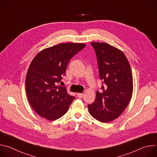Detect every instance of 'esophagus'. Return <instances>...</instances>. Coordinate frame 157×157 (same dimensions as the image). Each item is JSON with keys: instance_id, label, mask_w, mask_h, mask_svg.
I'll list each match as a JSON object with an SVG mask.
<instances>
[{"instance_id": "34e87169", "label": "esophagus", "mask_w": 157, "mask_h": 157, "mask_svg": "<svg viewBox=\"0 0 157 157\" xmlns=\"http://www.w3.org/2000/svg\"><path fill=\"white\" fill-rule=\"evenodd\" d=\"M77 96L79 98H82L83 97V94H82V93H78L77 94Z\"/></svg>"}]
</instances>
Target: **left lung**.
Returning a JSON list of instances; mask_svg holds the SVG:
<instances>
[{
	"label": "left lung",
	"instance_id": "1",
	"mask_svg": "<svg viewBox=\"0 0 157 157\" xmlns=\"http://www.w3.org/2000/svg\"><path fill=\"white\" fill-rule=\"evenodd\" d=\"M103 81L102 92H96L94 102L88 105L90 114L101 122L117 119L128 104L133 92L130 64L124 53L106 43H91Z\"/></svg>",
	"mask_w": 157,
	"mask_h": 157
}]
</instances>
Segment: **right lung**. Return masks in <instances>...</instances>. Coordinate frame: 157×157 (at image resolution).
Masks as SVG:
<instances>
[{
  "mask_svg": "<svg viewBox=\"0 0 157 157\" xmlns=\"http://www.w3.org/2000/svg\"><path fill=\"white\" fill-rule=\"evenodd\" d=\"M85 46L84 43L58 44L41 50L32 61L26 76V93L30 104L40 116L55 121L68 111L75 97L57 84L71 59Z\"/></svg>",
  "mask_w": 157,
  "mask_h": 157,
  "instance_id": "1",
  "label": "right lung"
}]
</instances>
